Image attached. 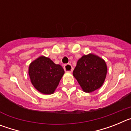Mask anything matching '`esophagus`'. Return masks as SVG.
I'll return each instance as SVG.
<instances>
[{
    "label": "esophagus",
    "instance_id": "34e87169",
    "mask_svg": "<svg viewBox=\"0 0 131 131\" xmlns=\"http://www.w3.org/2000/svg\"><path fill=\"white\" fill-rule=\"evenodd\" d=\"M63 69H64L65 71L66 72H71L73 71V68L71 66V64H69V63H67L63 67Z\"/></svg>",
    "mask_w": 131,
    "mask_h": 131
}]
</instances>
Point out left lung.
Segmentation results:
<instances>
[{
	"label": "left lung",
	"instance_id": "left-lung-1",
	"mask_svg": "<svg viewBox=\"0 0 131 131\" xmlns=\"http://www.w3.org/2000/svg\"><path fill=\"white\" fill-rule=\"evenodd\" d=\"M107 66L104 60L90 54L78 60L73 75L85 92L101 87L106 79Z\"/></svg>",
	"mask_w": 131,
	"mask_h": 131
}]
</instances>
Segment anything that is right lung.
<instances>
[{"label":"right lung","instance_id":"obj_1","mask_svg":"<svg viewBox=\"0 0 131 131\" xmlns=\"http://www.w3.org/2000/svg\"><path fill=\"white\" fill-rule=\"evenodd\" d=\"M64 70L60 65L40 56L29 65V75L31 81L37 91L45 94H52L57 88Z\"/></svg>","mask_w":131,"mask_h":131}]
</instances>
